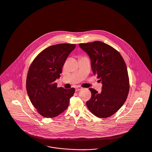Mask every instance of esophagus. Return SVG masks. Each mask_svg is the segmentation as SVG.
Instances as JSON below:
<instances>
[{
	"label": "esophagus",
	"instance_id": "34e87169",
	"mask_svg": "<svg viewBox=\"0 0 152 152\" xmlns=\"http://www.w3.org/2000/svg\"><path fill=\"white\" fill-rule=\"evenodd\" d=\"M83 88L81 87H75V91H78L82 90Z\"/></svg>",
	"mask_w": 152,
	"mask_h": 152
}]
</instances>
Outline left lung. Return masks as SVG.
Wrapping results in <instances>:
<instances>
[{
    "mask_svg": "<svg viewBox=\"0 0 152 152\" xmlns=\"http://www.w3.org/2000/svg\"><path fill=\"white\" fill-rule=\"evenodd\" d=\"M79 46L89 56L93 74L102 83L100 93L89 88L91 97L86 102L87 106L99 118L109 117L122 107L129 93V81L125 61L119 52L103 42L96 41Z\"/></svg>",
    "mask_w": 152,
    "mask_h": 152,
    "instance_id": "left-lung-1",
    "label": "left lung"
}]
</instances>
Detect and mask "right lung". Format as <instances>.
Listing matches in <instances>:
<instances>
[{"mask_svg": "<svg viewBox=\"0 0 152 152\" xmlns=\"http://www.w3.org/2000/svg\"><path fill=\"white\" fill-rule=\"evenodd\" d=\"M75 45L62 43L49 46L41 52L31 63L27 77L29 99L43 117L54 118L65 111L74 95V88L57 87L55 80Z\"/></svg>", "mask_w": 152, "mask_h": 152, "instance_id": "add662e5", "label": "right lung"}]
</instances>
